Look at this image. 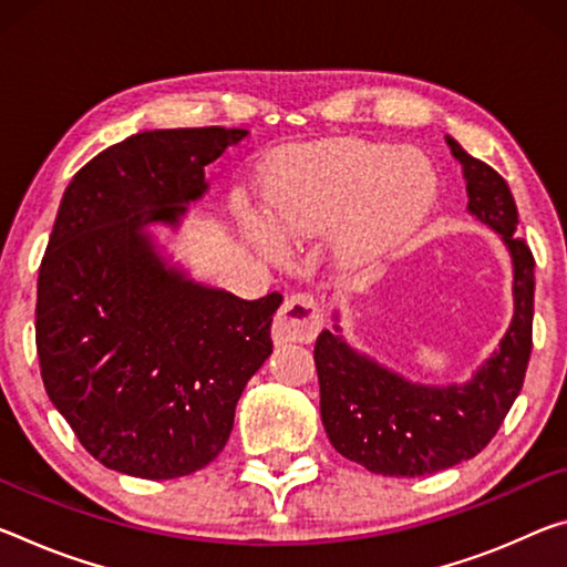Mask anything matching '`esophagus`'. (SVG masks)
<instances>
[{"mask_svg": "<svg viewBox=\"0 0 567 567\" xmlns=\"http://www.w3.org/2000/svg\"><path fill=\"white\" fill-rule=\"evenodd\" d=\"M322 328V305L308 292L290 295L277 312L272 340L282 343H312Z\"/></svg>", "mask_w": 567, "mask_h": 567, "instance_id": "1", "label": "esophagus"}]
</instances>
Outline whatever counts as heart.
I'll return each instance as SVG.
<instances>
[{
    "label": "heart",
    "mask_w": 567,
    "mask_h": 567,
    "mask_svg": "<svg viewBox=\"0 0 567 567\" xmlns=\"http://www.w3.org/2000/svg\"><path fill=\"white\" fill-rule=\"evenodd\" d=\"M439 176L416 148L332 138L290 148L267 168L262 214L241 209L247 237L262 255L328 235L340 275L368 280L406 249L436 206Z\"/></svg>",
    "instance_id": "heart-1"
}]
</instances>
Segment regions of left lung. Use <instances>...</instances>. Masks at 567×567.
Wrapping results in <instances>:
<instances>
[{
	"label": "left lung",
	"instance_id": "8db88e82",
	"mask_svg": "<svg viewBox=\"0 0 567 567\" xmlns=\"http://www.w3.org/2000/svg\"><path fill=\"white\" fill-rule=\"evenodd\" d=\"M462 164L466 212L497 231L512 259V312L499 346L464 383H421L355 350L338 326L316 343L320 416L330 444L383 477H421L477 456L523 389L533 350L535 259L517 237V204L505 178L446 136Z\"/></svg>",
	"mask_w": 567,
	"mask_h": 567
}]
</instances>
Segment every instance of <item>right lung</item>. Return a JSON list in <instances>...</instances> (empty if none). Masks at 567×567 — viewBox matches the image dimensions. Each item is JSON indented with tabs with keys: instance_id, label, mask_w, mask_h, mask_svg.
Returning <instances> with one entry per match:
<instances>
[{
	"instance_id": "right-lung-1",
	"label": "right lung",
	"mask_w": 567,
	"mask_h": 567,
	"mask_svg": "<svg viewBox=\"0 0 567 567\" xmlns=\"http://www.w3.org/2000/svg\"><path fill=\"white\" fill-rule=\"evenodd\" d=\"M245 128L133 133L78 171L40 265L34 338L44 391L90 454L141 480L217 460L247 381L272 353L282 295L196 282L154 229L209 192L204 166Z\"/></svg>"
}]
</instances>
